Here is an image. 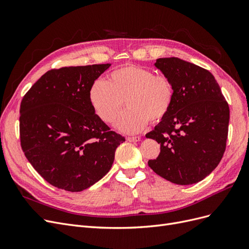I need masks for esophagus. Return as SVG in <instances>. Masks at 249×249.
<instances>
[{"label": "esophagus", "mask_w": 249, "mask_h": 249, "mask_svg": "<svg viewBox=\"0 0 249 249\" xmlns=\"http://www.w3.org/2000/svg\"><path fill=\"white\" fill-rule=\"evenodd\" d=\"M126 140L130 142H138L141 140V138L139 136H134V137H126Z\"/></svg>", "instance_id": "34e87169"}]
</instances>
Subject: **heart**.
<instances>
[{
	"label": "heart",
	"mask_w": 249,
	"mask_h": 249,
	"mask_svg": "<svg viewBox=\"0 0 249 249\" xmlns=\"http://www.w3.org/2000/svg\"><path fill=\"white\" fill-rule=\"evenodd\" d=\"M171 81L164 74L127 64L110 73L107 81L96 80L89 89V102L104 123L115 124L125 104L129 107L118 126L125 133H138L150 120L159 124L173 102Z\"/></svg>",
	"instance_id": "1"
}]
</instances>
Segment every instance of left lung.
<instances>
[{"instance_id":"obj_1","label":"left lung","mask_w":249,"mask_h":249,"mask_svg":"<svg viewBox=\"0 0 249 249\" xmlns=\"http://www.w3.org/2000/svg\"><path fill=\"white\" fill-rule=\"evenodd\" d=\"M173 87L167 116L147 133L161 152L148 166L178 185L199 182L219 164L227 146L230 108L209 71L184 60L159 58L155 63Z\"/></svg>"}]
</instances>
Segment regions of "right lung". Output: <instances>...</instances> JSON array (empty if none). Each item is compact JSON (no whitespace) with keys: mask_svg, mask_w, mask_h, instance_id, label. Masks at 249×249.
<instances>
[{"mask_svg":"<svg viewBox=\"0 0 249 249\" xmlns=\"http://www.w3.org/2000/svg\"><path fill=\"white\" fill-rule=\"evenodd\" d=\"M110 63L51 70L22 97L20 146L51 185L71 192L87 189L112 167L125 139L111 131L89 102V89Z\"/></svg>","mask_w":249,"mask_h":249,"instance_id":"1","label":"right lung"}]
</instances>
